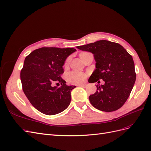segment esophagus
<instances>
[{"instance_id":"obj_1","label":"esophagus","mask_w":151,"mask_h":151,"mask_svg":"<svg viewBox=\"0 0 151 151\" xmlns=\"http://www.w3.org/2000/svg\"><path fill=\"white\" fill-rule=\"evenodd\" d=\"M87 84H79L78 86H81V87H83V88H85Z\"/></svg>"}]
</instances>
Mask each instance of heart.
Masks as SVG:
<instances>
[{
	"label": "heart",
	"mask_w": 151,
	"mask_h": 151,
	"mask_svg": "<svg viewBox=\"0 0 151 151\" xmlns=\"http://www.w3.org/2000/svg\"><path fill=\"white\" fill-rule=\"evenodd\" d=\"M84 53H85V52H81L79 55V56H81V55H83ZM70 58H68L66 60L65 62L64 63L65 67H67L68 65L69 62H70ZM86 77L87 74H84V73L78 72H72L67 76V81L69 83H70L72 84H79L84 81L85 79L86 78Z\"/></svg>",
	"instance_id": "obj_1"
}]
</instances>
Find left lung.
<instances>
[{"label": "left lung", "instance_id": "obj_1", "mask_svg": "<svg viewBox=\"0 0 151 151\" xmlns=\"http://www.w3.org/2000/svg\"><path fill=\"white\" fill-rule=\"evenodd\" d=\"M77 47L94 55L96 69L89 83L105 81L104 85L97 84L96 92L89 96L91 105L104 112L120 109L128 99L136 80L132 55L119 44L105 40Z\"/></svg>", "mask_w": 151, "mask_h": 151}]
</instances>
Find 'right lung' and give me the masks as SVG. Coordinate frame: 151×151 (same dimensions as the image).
<instances>
[{
    "mask_svg": "<svg viewBox=\"0 0 151 151\" xmlns=\"http://www.w3.org/2000/svg\"><path fill=\"white\" fill-rule=\"evenodd\" d=\"M74 48L43 47L32 51L24 61L20 73L22 89L31 104L46 115L63 111L71 101V91L75 86H67L61 76L63 65ZM60 83V88L53 87Z\"/></svg>",
    "mask_w": 151,
    "mask_h": 151,
    "instance_id": "1",
    "label": "right lung"
}]
</instances>
